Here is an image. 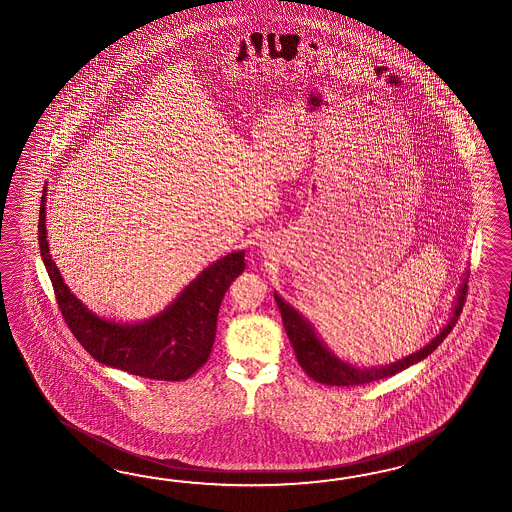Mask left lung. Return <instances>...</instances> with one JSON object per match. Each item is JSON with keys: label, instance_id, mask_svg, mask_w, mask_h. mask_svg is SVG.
Segmentation results:
<instances>
[{"label": "left lung", "instance_id": "left-lung-1", "mask_svg": "<svg viewBox=\"0 0 512 512\" xmlns=\"http://www.w3.org/2000/svg\"><path fill=\"white\" fill-rule=\"evenodd\" d=\"M466 294H468V283L464 279L461 288H459V298L455 301L451 318H449L448 324L442 327V331L438 333L437 337L433 338L425 348L412 353L409 357H405V359L398 362H392V364L379 366V368L377 366L359 368V366H353L349 362L340 361L335 353H331L329 349L325 348L324 342L318 338L314 327L307 318H303L300 312L296 311L294 307H290L281 296H277V292H275L274 298L277 301L279 311H281V316H283V325H285L288 340L294 348L296 359L303 368V372L314 379L316 383H322V385L355 387V385H364V383H372V381H379V379H385L390 375H396L401 370L412 366V364L422 361L427 355H431L444 342V338L448 337L449 331L457 324V320L461 316L462 305L466 301Z\"/></svg>", "mask_w": 512, "mask_h": 512}]
</instances>
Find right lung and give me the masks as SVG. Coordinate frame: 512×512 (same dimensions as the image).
<instances>
[{
  "label": "right lung",
  "instance_id": "1",
  "mask_svg": "<svg viewBox=\"0 0 512 512\" xmlns=\"http://www.w3.org/2000/svg\"><path fill=\"white\" fill-rule=\"evenodd\" d=\"M46 187L38 214V246L64 322L88 353L107 366L157 381H183L201 368L216 337L224 294L244 272V251L207 266L163 312L140 324H116L88 311L66 287L46 240Z\"/></svg>",
  "mask_w": 512,
  "mask_h": 512
}]
</instances>
